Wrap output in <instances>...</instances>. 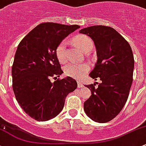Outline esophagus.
Listing matches in <instances>:
<instances>
[{
    "instance_id": "34e87169",
    "label": "esophagus",
    "mask_w": 146,
    "mask_h": 146,
    "mask_svg": "<svg viewBox=\"0 0 146 146\" xmlns=\"http://www.w3.org/2000/svg\"><path fill=\"white\" fill-rule=\"evenodd\" d=\"M78 87H83V85H82V82H80V81H78Z\"/></svg>"
}]
</instances>
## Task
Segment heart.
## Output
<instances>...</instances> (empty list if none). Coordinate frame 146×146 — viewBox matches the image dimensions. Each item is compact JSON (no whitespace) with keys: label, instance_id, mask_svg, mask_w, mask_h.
Instances as JSON below:
<instances>
[{"label":"heart","instance_id":"obj_1","mask_svg":"<svg viewBox=\"0 0 146 146\" xmlns=\"http://www.w3.org/2000/svg\"><path fill=\"white\" fill-rule=\"evenodd\" d=\"M73 42L78 48L86 52L92 50L94 47V42L90 37L85 35H80L73 39ZM56 56L60 63H65L67 61L66 42L62 40L56 48ZM89 66L86 64H75L69 63L64 67V73L66 76L73 78H79L83 76L88 70Z\"/></svg>","mask_w":146,"mask_h":146}]
</instances>
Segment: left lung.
Instances as JSON below:
<instances>
[{"instance_id": "1", "label": "left lung", "mask_w": 146, "mask_h": 146, "mask_svg": "<svg viewBox=\"0 0 146 146\" xmlns=\"http://www.w3.org/2000/svg\"><path fill=\"white\" fill-rule=\"evenodd\" d=\"M80 33L93 40L97 61L90 76L101 83L85 86L92 95L84 103V110L93 121L105 123L123 108L133 81L134 59L131 46L117 31L106 26H92Z\"/></svg>"}]
</instances>
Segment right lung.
Wrapping results in <instances>:
<instances>
[{"mask_svg": "<svg viewBox=\"0 0 146 146\" xmlns=\"http://www.w3.org/2000/svg\"><path fill=\"white\" fill-rule=\"evenodd\" d=\"M78 25L46 22L38 25L18 45L12 67V89L23 110L37 121H47L62 110L66 97L77 88L70 77L57 79L63 70L56 56L57 45Z\"/></svg>", "mask_w": 146, "mask_h": 146, "instance_id": "obj_1", "label": "right lung"}]
</instances>
